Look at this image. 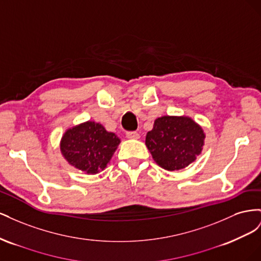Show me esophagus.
<instances>
[{
    "label": "esophagus",
    "instance_id": "34e87169",
    "mask_svg": "<svg viewBox=\"0 0 261 261\" xmlns=\"http://www.w3.org/2000/svg\"><path fill=\"white\" fill-rule=\"evenodd\" d=\"M126 137L129 139H138L140 137V135L137 132H127L126 133Z\"/></svg>",
    "mask_w": 261,
    "mask_h": 261
}]
</instances>
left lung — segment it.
Here are the masks:
<instances>
[{"instance_id":"1","label":"left lung","mask_w":261,"mask_h":261,"mask_svg":"<svg viewBox=\"0 0 261 261\" xmlns=\"http://www.w3.org/2000/svg\"><path fill=\"white\" fill-rule=\"evenodd\" d=\"M204 133L188 116H161L147 133L146 146L158 165L168 171L188 167L201 153Z\"/></svg>"}]
</instances>
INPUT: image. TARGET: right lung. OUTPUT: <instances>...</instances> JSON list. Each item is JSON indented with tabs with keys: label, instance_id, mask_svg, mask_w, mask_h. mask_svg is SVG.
<instances>
[{
	"label": "right lung",
	"instance_id": "obj_1",
	"mask_svg": "<svg viewBox=\"0 0 261 261\" xmlns=\"http://www.w3.org/2000/svg\"><path fill=\"white\" fill-rule=\"evenodd\" d=\"M121 140L100 123L85 122L68 128L60 149L66 161L87 174H97L107 168Z\"/></svg>",
	"mask_w": 261,
	"mask_h": 261
}]
</instances>
